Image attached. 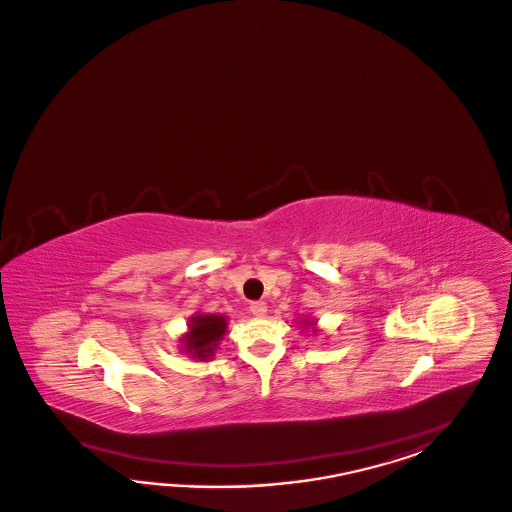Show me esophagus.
Instances as JSON below:
<instances>
[{
    "label": "esophagus",
    "instance_id": "34e87169",
    "mask_svg": "<svg viewBox=\"0 0 512 512\" xmlns=\"http://www.w3.org/2000/svg\"><path fill=\"white\" fill-rule=\"evenodd\" d=\"M250 311L253 316H257V318H262L266 311H268V307H266V303L264 301H253L250 305Z\"/></svg>",
    "mask_w": 512,
    "mask_h": 512
}]
</instances>
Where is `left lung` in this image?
<instances>
[{
    "label": "left lung",
    "mask_w": 512,
    "mask_h": 512,
    "mask_svg": "<svg viewBox=\"0 0 512 512\" xmlns=\"http://www.w3.org/2000/svg\"><path fill=\"white\" fill-rule=\"evenodd\" d=\"M300 324L303 325V329L311 327L314 333H318V329H316V322H314V320H311V318H305V320H301Z\"/></svg>",
    "instance_id": "1"
}]
</instances>
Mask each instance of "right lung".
I'll list each match as a JSON object with an SVG mask.
<instances>
[{
    "label": "right lung",
    "mask_w": 512,
    "mask_h": 512,
    "mask_svg": "<svg viewBox=\"0 0 512 512\" xmlns=\"http://www.w3.org/2000/svg\"><path fill=\"white\" fill-rule=\"evenodd\" d=\"M227 320L224 314H194L187 333L179 337V346L196 361H211L227 331Z\"/></svg>",
    "instance_id": "obj_1"
}]
</instances>
